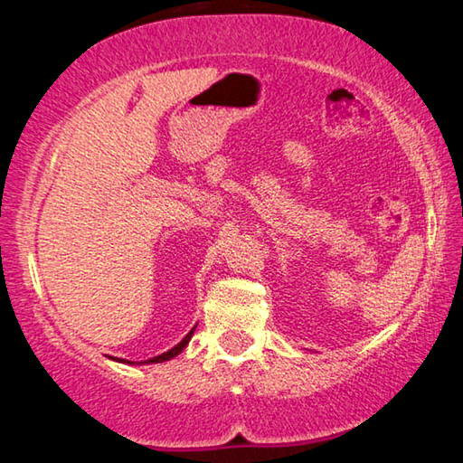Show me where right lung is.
<instances>
[{
	"label": "right lung",
	"instance_id": "add662e5",
	"mask_svg": "<svg viewBox=\"0 0 463 463\" xmlns=\"http://www.w3.org/2000/svg\"><path fill=\"white\" fill-rule=\"evenodd\" d=\"M194 331H195V326L192 328L190 333L185 335V339L182 341V343H177L174 349H169V351H165V354H161V355H156V357H153V359H148V362H140V364H159V362H167V359H171V357H175L177 354H182V351L185 349V345H187V341L192 339V335H194ZM130 364V362H128Z\"/></svg>",
	"mask_w": 463,
	"mask_h": 463
}]
</instances>
